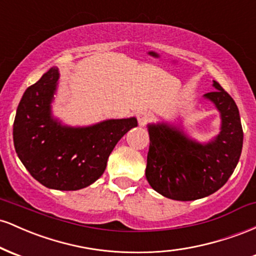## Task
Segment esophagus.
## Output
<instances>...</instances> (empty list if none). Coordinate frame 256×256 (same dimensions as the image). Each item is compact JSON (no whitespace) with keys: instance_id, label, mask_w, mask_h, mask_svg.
I'll return each mask as SVG.
<instances>
[{"instance_id":"obj_1","label":"esophagus","mask_w":256,"mask_h":256,"mask_svg":"<svg viewBox=\"0 0 256 256\" xmlns=\"http://www.w3.org/2000/svg\"><path fill=\"white\" fill-rule=\"evenodd\" d=\"M137 119H138V124L140 126H144L148 124V122H152V116L150 112L148 110H140L137 113Z\"/></svg>"}]
</instances>
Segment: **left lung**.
I'll return each mask as SVG.
<instances>
[{
  "mask_svg": "<svg viewBox=\"0 0 256 256\" xmlns=\"http://www.w3.org/2000/svg\"><path fill=\"white\" fill-rule=\"evenodd\" d=\"M216 90L206 98L222 114V131L208 144L186 138L166 124L149 126L146 177L155 192L177 201H192L216 192L228 180L238 164L243 130L234 98L213 82Z\"/></svg>",
  "mask_w": 256,
  "mask_h": 256,
  "instance_id": "8db88e82",
  "label": "left lung"
}]
</instances>
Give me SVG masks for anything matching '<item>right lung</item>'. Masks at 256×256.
Wrapping results in <instances>:
<instances>
[{
	"label": "right lung",
	"instance_id": "1",
	"mask_svg": "<svg viewBox=\"0 0 256 256\" xmlns=\"http://www.w3.org/2000/svg\"><path fill=\"white\" fill-rule=\"evenodd\" d=\"M58 79L52 67L28 86L18 106L13 125L16 152L30 174L55 190H79L104 174L119 140L137 119L106 120L89 128H67L50 116Z\"/></svg>",
	"mask_w": 256,
	"mask_h": 256
}]
</instances>
